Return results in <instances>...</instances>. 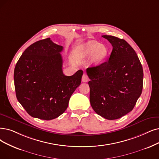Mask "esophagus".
Segmentation results:
<instances>
[{
  "instance_id": "34e87169",
  "label": "esophagus",
  "mask_w": 159,
  "mask_h": 159,
  "mask_svg": "<svg viewBox=\"0 0 159 159\" xmlns=\"http://www.w3.org/2000/svg\"><path fill=\"white\" fill-rule=\"evenodd\" d=\"M89 80V78L86 74H84L83 76H82V81L83 82H87Z\"/></svg>"
}]
</instances>
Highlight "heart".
<instances>
[{
	"instance_id": "obj_1",
	"label": "heart",
	"mask_w": 159,
	"mask_h": 159,
	"mask_svg": "<svg viewBox=\"0 0 159 159\" xmlns=\"http://www.w3.org/2000/svg\"><path fill=\"white\" fill-rule=\"evenodd\" d=\"M108 53L107 48L99 42L95 41L89 42L84 49H82L81 55L85 57H93V61L94 63H98L103 61Z\"/></svg>"
}]
</instances>
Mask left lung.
Returning a JSON list of instances; mask_svg holds the SVG:
<instances>
[{
    "label": "left lung",
    "instance_id": "obj_1",
    "mask_svg": "<svg viewBox=\"0 0 159 159\" xmlns=\"http://www.w3.org/2000/svg\"><path fill=\"white\" fill-rule=\"evenodd\" d=\"M102 37L111 43L113 49L106 61L86 70L90 79V102L98 115L114 120L134 108L142 94L143 72L135 51L125 40Z\"/></svg>",
    "mask_w": 159,
    "mask_h": 159
}]
</instances>
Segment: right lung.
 <instances>
[{
    "label": "right lung",
    "mask_w": 159,
    "mask_h": 159,
    "mask_svg": "<svg viewBox=\"0 0 159 159\" xmlns=\"http://www.w3.org/2000/svg\"><path fill=\"white\" fill-rule=\"evenodd\" d=\"M62 49L48 38L31 44L17 62L14 74L16 97L32 117L52 120L60 116L81 84V70L71 76L63 74Z\"/></svg>",
    "instance_id": "right-lung-1"
}]
</instances>
